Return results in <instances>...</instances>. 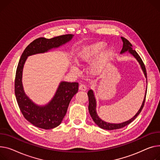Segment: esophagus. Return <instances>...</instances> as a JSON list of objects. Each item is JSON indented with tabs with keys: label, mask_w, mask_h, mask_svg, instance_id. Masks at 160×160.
<instances>
[{
	"label": "esophagus",
	"mask_w": 160,
	"mask_h": 160,
	"mask_svg": "<svg viewBox=\"0 0 160 160\" xmlns=\"http://www.w3.org/2000/svg\"><path fill=\"white\" fill-rule=\"evenodd\" d=\"M79 90H80V91H86L87 90V86H86V85L82 83L79 86Z\"/></svg>",
	"instance_id": "1"
}]
</instances>
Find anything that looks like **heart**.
Masks as SVG:
<instances>
[{"mask_svg": "<svg viewBox=\"0 0 160 160\" xmlns=\"http://www.w3.org/2000/svg\"><path fill=\"white\" fill-rule=\"evenodd\" d=\"M105 43L103 42H98L84 47L78 52L76 58L77 62L78 63H88L90 62L96 55L98 54L102 49L105 48ZM111 53L112 51L109 49H107L102 52L99 57L97 64L94 68V71L97 70L101 64H102L103 62H105L111 57ZM72 71L74 72H78V71L76 67H72Z\"/></svg>", "mask_w": 160, "mask_h": 160, "instance_id": "obj_1", "label": "heart"}]
</instances>
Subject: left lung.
I'll return each instance as SVG.
<instances>
[{
	"label": "left lung",
	"instance_id": "8db88e82",
	"mask_svg": "<svg viewBox=\"0 0 160 160\" xmlns=\"http://www.w3.org/2000/svg\"><path fill=\"white\" fill-rule=\"evenodd\" d=\"M122 39V41L123 42V48L121 51V53H123L127 51H128L131 52V54H132L138 61V62L140 63V64L141 65L142 69L143 71V72L145 74V76L147 78V71H146V69H145V66L144 63L143 62L141 57L139 56V55L138 54L137 52L135 50H133L132 47V44L130 43L129 41L128 40H127L126 38H123V37H121ZM146 94H147V91H146V94L145 96V98L143 102V103L141 106V108L140 109V110L138 111V112H137V114L133 117L132 118H131V120L127 121L125 122L122 123H118V124H114V123H106L103 121H102L99 117L98 116L97 112H96V100L94 97V94L92 90H89L88 92V98H89V111L90 113V115L91 116V118H92L93 121L94 122V123L97 124L98 127H100V128L103 129H106V130H114V129H120L122 128V127L129 125V123H131L133 120H134V119H136V117L138 116L140 113V112L142 111L144 104H145V98H146Z\"/></svg>",
	"mask_w": 160,
	"mask_h": 160
}]
</instances>
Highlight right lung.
Masks as SVG:
<instances>
[{
	"label": "right lung",
	"mask_w": 160,
	"mask_h": 160,
	"mask_svg": "<svg viewBox=\"0 0 160 160\" xmlns=\"http://www.w3.org/2000/svg\"><path fill=\"white\" fill-rule=\"evenodd\" d=\"M73 35L67 34L52 38L40 37L26 47L19 60L15 79V94L19 109L24 118L31 124L44 129H51L58 126L65 116L69 102L78 91V82L60 83L54 98L44 107H39L25 94L22 84L24 64L28 56L44 52L69 42Z\"/></svg>",
	"instance_id": "right-lung-1"
}]
</instances>
